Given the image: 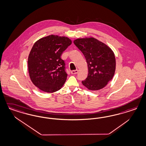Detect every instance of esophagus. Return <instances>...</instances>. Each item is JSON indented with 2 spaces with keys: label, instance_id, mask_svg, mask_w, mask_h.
<instances>
[{
  "label": "esophagus",
  "instance_id": "1",
  "mask_svg": "<svg viewBox=\"0 0 146 146\" xmlns=\"http://www.w3.org/2000/svg\"><path fill=\"white\" fill-rule=\"evenodd\" d=\"M78 72V70H72L71 71V74H76Z\"/></svg>",
  "mask_w": 146,
  "mask_h": 146
}]
</instances>
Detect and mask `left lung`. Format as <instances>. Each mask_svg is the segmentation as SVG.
I'll return each mask as SVG.
<instances>
[{
    "mask_svg": "<svg viewBox=\"0 0 146 146\" xmlns=\"http://www.w3.org/2000/svg\"><path fill=\"white\" fill-rule=\"evenodd\" d=\"M74 43L84 55L88 66V76L82 84L92 91L103 89L115 73L116 62L112 50L94 38H77Z\"/></svg>",
    "mask_w": 146,
    "mask_h": 146,
    "instance_id": "obj_1",
    "label": "left lung"
}]
</instances>
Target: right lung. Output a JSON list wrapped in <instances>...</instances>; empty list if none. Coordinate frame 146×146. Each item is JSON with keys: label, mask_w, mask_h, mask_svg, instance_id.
Instances as JSON below:
<instances>
[{"label": "right lung", "mask_w": 146, "mask_h": 146, "mask_svg": "<svg viewBox=\"0 0 146 146\" xmlns=\"http://www.w3.org/2000/svg\"><path fill=\"white\" fill-rule=\"evenodd\" d=\"M72 43L65 36L50 35L33 45L28 58V72L32 83L46 92L61 89L67 78L61 55Z\"/></svg>", "instance_id": "1"}]
</instances>
